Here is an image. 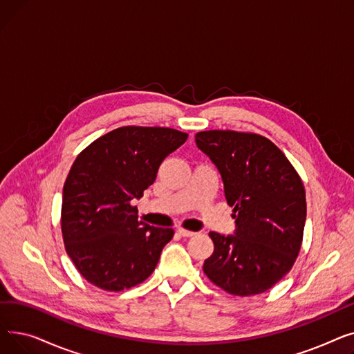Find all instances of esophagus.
<instances>
[{
    "instance_id": "esophagus-1",
    "label": "esophagus",
    "mask_w": 354,
    "mask_h": 354,
    "mask_svg": "<svg viewBox=\"0 0 354 354\" xmlns=\"http://www.w3.org/2000/svg\"><path fill=\"white\" fill-rule=\"evenodd\" d=\"M178 232H179V235H182V236H194V235H195L194 231H188V230H183V228H179Z\"/></svg>"
}]
</instances>
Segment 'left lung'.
<instances>
[{"instance_id":"obj_1","label":"left lung","mask_w":354,"mask_h":354,"mask_svg":"<svg viewBox=\"0 0 354 354\" xmlns=\"http://www.w3.org/2000/svg\"><path fill=\"white\" fill-rule=\"evenodd\" d=\"M195 142L218 167L235 219L232 235L209 232L214 252L203 272L230 294H261L292 268L300 252L304 185L286 155L264 136L208 130L196 133Z\"/></svg>"}]
</instances>
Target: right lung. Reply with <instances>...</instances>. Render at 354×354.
Masks as SVG:
<instances>
[{
    "mask_svg": "<svg viewBox=\"0 0 354 354\" xmlns=\"http://www.w3.org/2000/svg\"><path fill=\"white\" fill-rule=\"evenodd\" d=\"M187 139L169 127L124 126L74 160L63 188L62 232L73 264L90 284L122 291L153 272L174 230L139 221L130 201L143 196L163 159Z\"/></svg>",
    "mask_w": 354,
    "mask_h": 354,
    "instance_id": "right-lung-1",
    "label": "right lung"
}]
</instances>
